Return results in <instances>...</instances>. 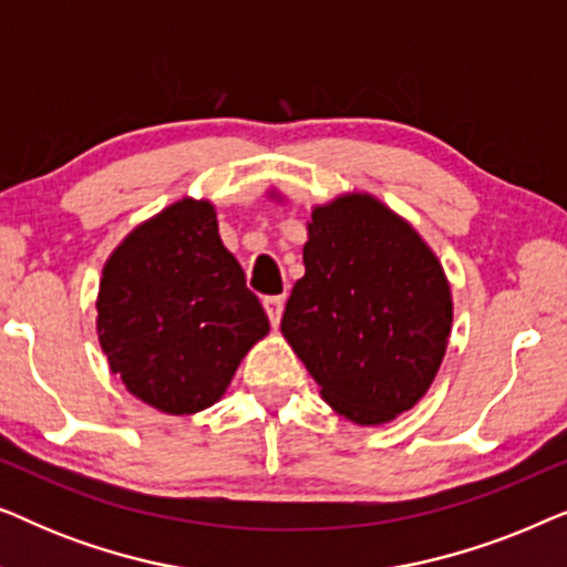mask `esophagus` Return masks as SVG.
Instances as JSON below:
<instances>
[{
	"mask_svg": "<svg viewBox=\"0 0 567 567\" xmlns=\"http://www.w3.org/2000/svg\"><path fill=\"white\" fill-rule=\"evenodd\" d=\"M262 307H266L270 324L276 328V324L281 322V315H284V297H266L262 299Z\"/></svg>",
	"mask_w": 567,
	"mask_h": 567,
	"instance_id": "esophagus-1",
	"label": "esophagus"
}]
</instances>
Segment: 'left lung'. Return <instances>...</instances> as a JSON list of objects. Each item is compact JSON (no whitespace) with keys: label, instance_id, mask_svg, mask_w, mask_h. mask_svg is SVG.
<instances>
[{"label":"left lung","instance_id":"1","mask_svg":"<svg viewBox=\"0 0 567 567\" xmlns=\"http://www.w3.org/2000/svg\"><path fill=\"white\" fill-rule=\"evenodd\" d=\"M305 276L281 332L338 415L390 423L429 392L452 332L444 268L410 224L369 193L312 208Z\"/></svg>","mask_w":567,"mask_h":567}]
</instances>
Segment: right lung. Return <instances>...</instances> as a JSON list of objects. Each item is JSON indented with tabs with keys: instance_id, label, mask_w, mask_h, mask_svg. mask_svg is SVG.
I'll list each match as a JSON object with an SVG mask.
<instances>
[{
	"instance_id": "right-lung-1",
	"label": "right lung",
	"mask_w": 567,
	"mask_h": 567,
	"mask_svg": "<svg viewBox=\"0 0 567 567\" xmlns=\"http://www.w3.org/2000/svg\"><path fill=\"white\" fill-rule=\"evenodd\" d=\"M268 330L212 200H175L138 224L103 268V353L134 398L167 415L212 408Z\"/></svg>"
}]
</instances>
